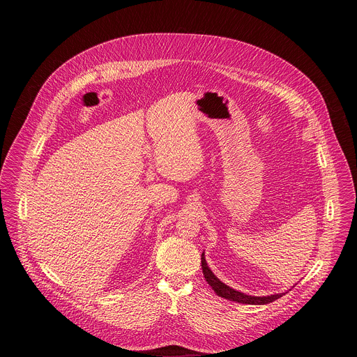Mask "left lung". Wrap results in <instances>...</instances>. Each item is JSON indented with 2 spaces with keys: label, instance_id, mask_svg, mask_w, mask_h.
<instances>
[{
  "label": "left lung",
  "instance_id": "1",
  "mask_svg": "<svg viewBox=\"0 0 357 357\" xmlns=\"http://www.w3.org/2000/svg\"><path fill=\"white\" fill-rule=\"evenodd\" d=\"M202 271H203V275H205L208 284L212 287V289L219 296H222L225 299H229V301H236L238 303L264 305V303H270V302L281 298L285 294V292H280V294H273V295H267V296H254V295H247V294H244L241 291H237V289L226 285L209 268V266L206 263V259H205V252H202Z\"/></svg>",
  "mask_w": 357,
  "mask_h": 357
}]
</instances>
